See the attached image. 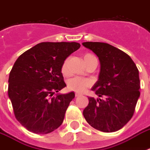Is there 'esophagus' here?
Instances as JSON below:
<instances>
[{
    "instance_id": "esophagus-1",
    "label": "esophagus",
    "mask_w": 150,
    "mask_h": 150,
    "mask_svg": "<svg viewBox=\"0 0 150 150\" xmlns=\"http://www.w3.org/2000/svg\"><path fill=\"white\" fill-rule=\"evenodd\" d=\"M75 97H79V96H81V94H79V93H75Z\"/></svg>"
}]
</instances>
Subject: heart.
Returning a JSON list of instances; mask_svg holds the SVG:
<instances>
[{"mask_svg":"<svg viewBox=\"0 0 150 150\" xmlns=\"http://www.w3.org/2000/svg\"><path fill=\"white\" fill-rule=\"evenodd\" d=\"M95 57L93 55L90 54H86L84 56V61L89 58ZM61 72L64 75H68V66H67V61H64L61 67ZM91 86V82L87 79L82 77H75L71 79L68 82V88L69 90L75 91L76 93H83L86 89Z\"/></svg>","mask_w":150,"mask_h":150,"instance_id":"1","label":"heart"}]
</instances>
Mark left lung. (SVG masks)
<instances>
[{
    "label": "left lung",
    "instance_id": "left-lung-1",
    "mask_svg": "<svg viewBox=\"0 0 150 150\" xmlns=\"http://www.w3.org/2000/svg\"><path fill=\"white\" fill-rule=\"evenodd\" d=\"M82 45L96 54L100 62L99 79L92 88L99 98L89 97L83 116L97 130L118 131L132 117L139 98V70L128 54L108 43L85 42Z\"/></svg>",
    "mask_w": 150,
    "mask_h": 150
}]
</instances>
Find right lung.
Instances as JSON below:
<instances>
[{
	"label": "right lung",
	"mask_w": 150,
	"mask_h": 150,
	"mask_svg": "<svg viewBox=\"0 0 150 150\" xmlns=\"http://www.w3.org/2000/svg\"><path fill=\"white\" fill-rule=\"evenodd\" d=\"M80 46L75 42H43L21 54L14 64L8 96L15 117L29 132L48 134L63 123L75 93L53 95L66 86L61 67Z\"/></svg>",
	"instance_id": "obj_1"
}]
</instances>
